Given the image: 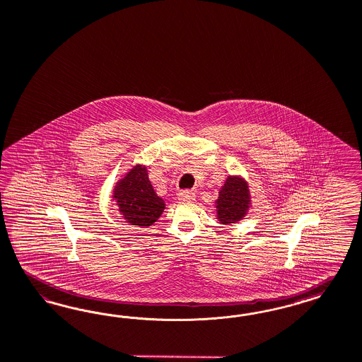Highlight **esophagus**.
<instances>
[{"instance_id":"obj_1","label":"esophagus","mask_w":362,"mask_h":362,"mask_svg":"<svg viewBox=\"0 0 362 362\" xmlns=\"http://www.w3.org/2000/svg\"><path fill=\"white\" fill-rule=\"evenodd\" d=\"M179 199L183 202H194L195 200V192L191 189H183L179 192Z\"/></svg>"}]
</instances>
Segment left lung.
I'll return each mask as SVG.
<instances>
[{"mask_svg": "<svg viewBox=\"0 0 362 362\" xmlns=\"http://www.w3.org/2000/svg\"><path fill=\"white\" fill-rule=\"evenodd\" d=\"M215 203L219 222L223 225L237 223L249 210L250 191L247 183L239 176H228Z\"/></svg>", "mask_w": 362, "mask_h": 362, "instance_id": "8db88e82", "label": "left lung"}]
</instances>
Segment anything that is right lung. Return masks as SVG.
I'll return each mask as SVG.
<instances>
[{
	"label": "right lung",
	"instance_id": "right-lung-1",
	"mask_svg": "<svg viewBox=\"0 0 362 362\" xmlns=\"http://www.w3.org/2000/svg\"><path fill=\"white\" fill-rule=\"evenodd\" d=\"M112 197L127 223L135 227L155 223L165 207L164 200L153 191L147 168L140 164L116 183Z\"/></svg>",
	"mask_w": 362,
	"mask_h": 362
}]
</instances>
